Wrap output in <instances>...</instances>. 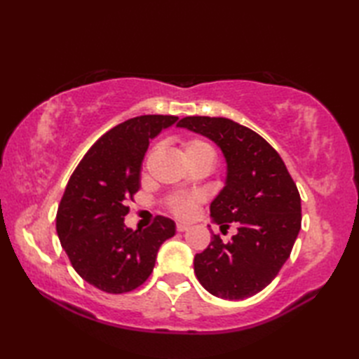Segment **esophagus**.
Wrapping results in <instances>:
<instances>
[{"instance_id": "34e87169", "label": "esophagus", "mask_w": 359, "mask_h": 359, "mask_svg": "<svg viewBox=\"0 0 359 359\" xmlns=\"http://www.w3.org/2000/svg\"><path fill=\"white\" fill-rule=\"evenodd\" d=\"M175 230H177L179 233H184V231L189 230V226L185 225V224H177V226H175Z\"/></svg>"}]
</instances>
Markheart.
<instances>
[{
	"instance_id": "obj_1",
	"label": "heart",
	"mask_w": 359,
	"mask_h": 359,
	"mask_svg": "<svg viewBox=\"0 0 359 359\" xmlns=\"http://www.w3.org/2000/svg\"><path fill=\"white\" fill-rule=\"evenodd\" d=\"M199 154H211L215 156V151L210 147L208 143L202 140H188L184 143V156L191 157V156H199ZM201 201V196H184V197H175L171 202V210L174 211L175 216L182 219L189 217L194 212L196 203Z\"/></svg>"
}]
</instances>
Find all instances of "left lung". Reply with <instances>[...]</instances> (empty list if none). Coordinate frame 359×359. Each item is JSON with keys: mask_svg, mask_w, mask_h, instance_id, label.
Masks as SVG:
<instances>
[{"mask_svg": "<svg viewBox=\"0 0 359 359\" xmlns=\"http://www.w3.org/2000/svg\"><path fill=\"white\" fill-rule=\"evenodd\" d=\"M177 128L215 142L226 163L225 187L210 205L211 220L238 234H217L194 256L202 287L239 301L261 292L285 264L301 230V196L280 156L261 135L224 117H185Z\"/></svg>", "mask_w": 359, "mask_h": 359, "instance_id": "obj_1", "label": "left lung"}]
</instances>
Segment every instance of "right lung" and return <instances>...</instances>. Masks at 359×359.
<instances>
[{"label":"right lung","mask_w":359,"mask_h":359,"mask_svg":"<svg viewBox=\"0 0 359 359\" xmlns=\"http://www.w3.org/2000/svg\"><path fill=\"white\" fill-rule=\"evenodd\" d=\"M179 117L140 116L98 139L71 175L57 211V234L80 276L106 293L140 287L156 265L160 245L175 234L170 217L144 230L125 225L126 201L140 188L149 140Z\"/></svg>","instance_id":"add662e5"}]
</instances>
